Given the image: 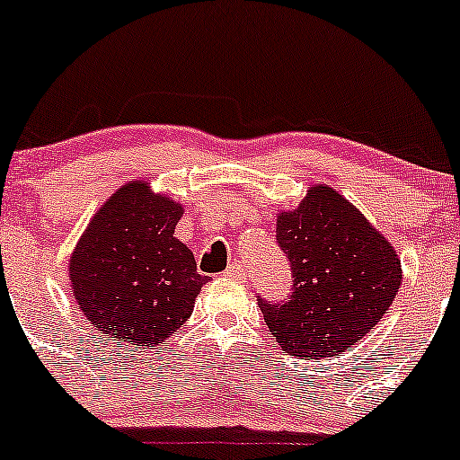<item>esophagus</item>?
Instances as JSON below:
<instances>
[{
    "label": "esophagus",
    "mask_w": 460,
    "mask_h": 460,
    "mask_svg": "<svg viewBox=\"0 0 460 460\" xmlns=\"http://www.w3.org/2000/svg\"><path fill=\"white\" fill-rule=\"evenodd\" d=\"M226 273H229V276H234V278H243L244 276V264L240 262V260H234V262L226 267Z\"/></svg>",
    "instance_id": "1"
}]
</instances>
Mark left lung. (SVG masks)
Instances as JSON below:
<instances>
[{
	"instance_id": "obj_1",
	"label": "left lung",
	"mask_w": 460,
	"mask_h": 460,
	"mask_svg": "<svg viewBox=\"0 0 460 460\" xmlns=\"http://www.w3.org/2000/svg\"><path fill=\"white\" fill-rule=\"evenodd\" d=\"M276 240L294 287L280 303L260 298V309L291 356H338L372 332L401 289L396 249L332 187H309L298 208L278 213Z\"/></svg>"
}]
</instances>
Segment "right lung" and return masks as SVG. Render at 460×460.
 I'll return each instance as SVG.
<instances>
[{
	"mask_svg": "<svg viewBox=\"0 0 460 460\" xmlns=\"http://www.w3.org/2000/svg\"><path fill=\"white\" fill-rule=\"evenodd\" d=\"M180 217L178 202L136 180L88 222L68 276L82 314L111 341L148 349L191 316L207 276L173 235Z\"/></svg>",
	"mask_w": 460,
	"mask_h": 460,
	"instance_id": "obj_1",
	"label": "right lung"
}]
</instances>
